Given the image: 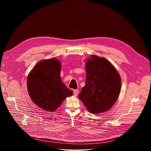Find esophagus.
Wrapping results in <instances>:
<instances>
[{"mask_svg": "<svg viewBox=\"0 0 151 151\" xmlns=\"http://www.w3.org/2000/svg\"><path fill=\"white\" fill-rule=\"evenodd\" d=\"M73 95L75 96H77L78 94L79 93V90L78 89H75V90H73Z\"/></svg>", "mask_w": 151, "mask_h": 151, "instance_id": "esophagus-1", "label": "esophagus"}]
</instances>
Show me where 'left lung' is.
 <instances>
[{"label":"left lung","mask_w":151,"mask_h":151,"mask_svg":"<svg viewBox=\"0 0 151 151\" xmlns=\"http://www.w3.org/2000/svg\"><path fill=\"white\" fill-rule=\"evenodd\" d=\"M86 65V86L79 95L89 112L108 111L118 99L121 80L114 67L105 58L92 55Z\"/></svg>","instance_id":"8db88e82"}]
</instances>
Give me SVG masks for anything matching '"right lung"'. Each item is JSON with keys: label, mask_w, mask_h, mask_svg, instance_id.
Segmentation results:
<instances>
[{"label": "right lung", "mask_w": 151, "mask_h": 151, "mask_svg": "<svg viewBox=\"0 0 151 151\" xmlns=\"http://www.w3.org/2000/svg\"><path fill=\"white\" fill-rule=\"evenodd\" d=\"M60 62L55 59L41 60L33 68L27 79L30 99L40 108L54 111L66 97L72 95L60 79Z\"/></svg>", "instance_id": "add662e5"}]
</instances>
